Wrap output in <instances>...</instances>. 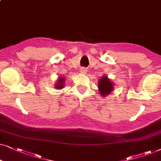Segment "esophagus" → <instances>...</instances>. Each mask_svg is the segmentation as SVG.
I'll use <instances>...</instances> for the list:
<instances>
[{
	"mask_svg": "<svg viewBox=\"0 0 161 161\" xmlns=\"http://www.w3.org/2000/svg\"><path fill=\"white\" fill-rule=\"evenodd\" d=\"M87 71V70L86 68H81V70H80V73H81V74H86Z\"/></svg>",
	"mask_w": 161,
	"mask_h": 161,
	"instance_id": "34e87169",
	"label": "esophagus"
}]
</instances>
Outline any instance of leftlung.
Wrapping results in <instances>:
<instances>
[{
    "mask_svg": "<svg viewBox=\"0 0 161 161\" xmlns=\"http://www.w3.org/2000/svg\"><path fill=\"white\" fill-rule=\"evenodd\" d=\"M98 91L102 96H108L113 91V84L108 77L104 76L98 81Z\"/></svg>",
    "mask_w": 161,
    "mask_h": 161,
    "instance_id": "obj_1",
    "label": "left lung"
}]
</instances>
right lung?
Listing matches in <instances>:
<instances>
[{
	"mask_svg": "<svg viewBox=\"0 0 161 161\" xmlns=\"http://www.w3.org/2000/svg\"><path fill=\"white\" fill-rule=\"evenodd\" d=\"M65 77H60V78L58 79V80H57V84L55 85V88L58 89V90H60L62 88H63L64 87V82H65Z\"/></svg>",
	"mask_w": 161,
	"mask_h": 161,
	"instance_id": "right-lung-1",
	"label": "right lung"
}]
</instances>
